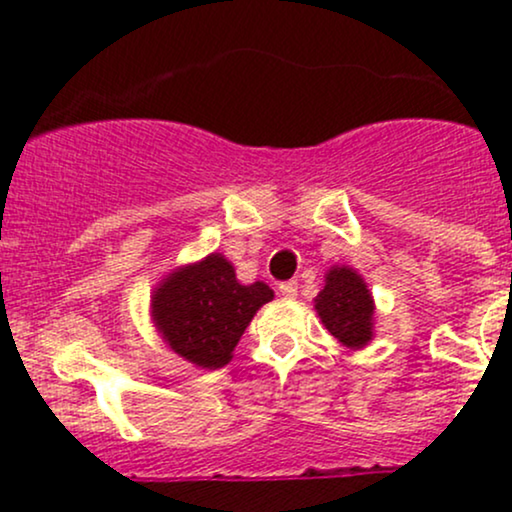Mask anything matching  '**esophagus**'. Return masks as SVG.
Segmentation results:
<instances>
[{
  "mask_svg": "<svg viewBox=\"0 0 512 512\" xmlns=\"http://www.w3.org/2000/svg\"><path fill=\"white\" fill-rule=\"evenodd\" d=\"M279 293L284 298H296L298 296V284H296V281H284V284H279Z\"/></svg>",
  "mask_w": 512,
  "mask_h": 512,
  "instance_id": "esophagus-1",
  "label": "esophagus"
}]
</instances>
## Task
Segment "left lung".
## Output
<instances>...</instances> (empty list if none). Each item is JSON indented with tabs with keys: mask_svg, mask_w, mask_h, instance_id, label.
I'll list each match as a JSON object with an SVG mask.
<instances>
[{
	"mask_svg": "<svg viewBox=\"0 0 512 512\" xmlns=\"http://www.w3.org/2000/svg\"><path fill=\"white\" fill-rule=\"evenodd\" d=\"M315 310L327 332L346 349H363L373 339L375 303L356 269L332 267L325 289L315 298Z\"/></svg>",
	"mask_w": 512,
	"mask_h": 512,
	"instance_id": "1",
	"label": "left lung"
}]
</instances>
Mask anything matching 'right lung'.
<instances>
[{
	"mask_svg": "<svg viewBox=\"0 0 512 512\" xmlns=\"http://www.w3.org/2000/svg\"><path fill=\"white\" fill-rule=\"evenodd\" d=\"M274 291L262 281L240 284L219 252L170 272L151 296V317L170 351L199 368H223L245 327Z\"/></svg>",
	"mask_w": 512,
	"mask_h": 512,
	"instance_id": "right-lung-1",
	"label": "right lung"
}]
</instances>
